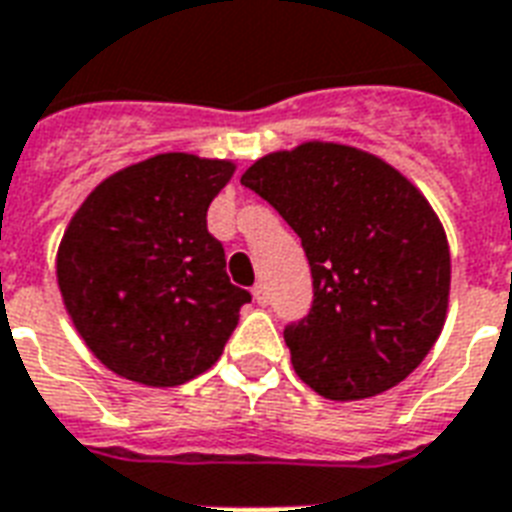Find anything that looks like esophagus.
<instances>
[{
    "instance_id": "esophagus-1",
    "label": "esophagus",
    "mask_w": 512,
    "mask_h": 512,
    "mask_svg": "<svg viewBox=\"0 0 512 512\" xmlns=\"http://www.w3.org/2000/svg\"><path fill=\"white\" fill-rule=\"evenodd\" d=\"M252 295H255V300L260 306H268V290H265V284H255V287H252Z\"/></svg>"
}]
</instances>
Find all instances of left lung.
Masks as SVG:
<instances>
[{"mask_svg":"<svg viewBox=\"0 0 512 512\" xmlns=\"http://www.w3.org/2000/svg\"><path fill=\"white\" fill-rule=\"evenodd\" d=\"M241 185L290 222L311 265L314 306L284 330L300 381L351 403L411 376L451 292L446 230L419 187L373 152L322 139L268 152Z\"/></svg>","mask_w":512,"mask_h":512,"instance_id":"left-lung-1","label":"left lung"}]
</instances>
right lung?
Masks as SVG:
<instances>
[{
	"label": "right lung",
	"mask_w": 512,
	"mask_h": 512,
	"mask_svg": "<svg viewBox=\"0 0 512 512\" xmlns=\"http://www.w3.org/2000/svg\"><path fill=\"white\" fill-rule=\"evenodd\" d=\"M236 163L158 152L109 174L56 252L64 308L93 357L142 386H179L220 360L249 303L206 230Z\"/></svg>",
	"instance_id": "obj_1"
}]
</instances>
